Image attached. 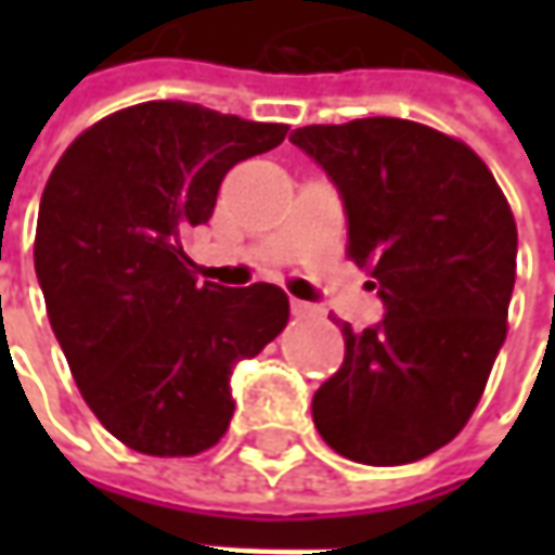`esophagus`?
Instances as JSON below:
<instances>
[{"instance_id": "1", "label": "esophagus", "mask_w": 555, "mask_h": 555, "mask_svg": "<svg viewBox=\"0 0 555 555\" xmlns=\"http://www.w3.org/2000/svg\"><path fill=\"white\" fill-rule=\"evenodd\" d=\"M289 309H293L296 318H311V314H318V309H314L311 302H302V299H293V302H289Z\"/></svg>"}]
</instances>
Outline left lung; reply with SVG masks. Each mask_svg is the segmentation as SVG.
Returning <instances> with one entry per match:
<instances>
[{"label":"left lung","instance_id":"obj_1","mask_svg":"<svg viewBox=\"0 0 555 555\" xmlns=\"http://www.w3.org/2000/svg\"><path fill=\"white\" fill-rule=\"evenodd\" d=\"M349 222V256L371 274L383 321L343 324L346 361L311 398L336 454L414 463L448 444L479 404L506 339L516 222L463 141L411 119L302 126Z\"/></svg>","mask_w":555,"mask_h":555}]
</instances>
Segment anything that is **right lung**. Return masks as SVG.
I'll use <instances>...</instances> for the list:
<instances>
[{
	"label": "right lung",
	"instance_id": "add662e5",
	"mask_svg": "<svg viewBox=\"0 0 555 555\" xmlns=\"http://www.w3.org/2000/svg\"><path fill=\"white\" fill-rule=\"evenodd\" d=\"M287 135L188 101H144L86 129L39 201L33 262L52 331L101 426L151 457L224 436L231 373L287 327L274 284H197L182 234L224 172Z\"/></svg>",
	"mask_w": 555,
	"mask_h": 555
}]
</instances>
